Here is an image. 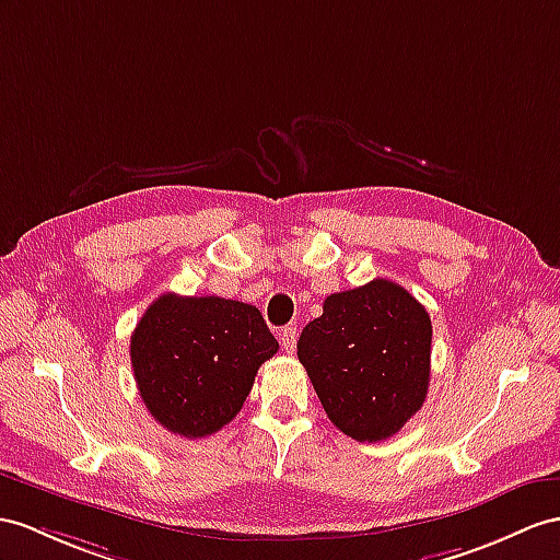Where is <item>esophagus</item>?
<instances>
[{
    "label": "esophagus",
    "instance_id": "1",
    "mask_svg": "<svg viewBox=\"0 0 560 560\" xmlns=\"http://www.w3.org/2000/svg\"><path fill=\"white\" fill-rule=\"evenodd\" d=\"M296 337H299L296 325L282 327V330H280V345H282V349L288 351V353H292V351H294V347H296Z\"/></svg>",
    "mask_w": 560,
    "mask_h": 560
}]
</instances>
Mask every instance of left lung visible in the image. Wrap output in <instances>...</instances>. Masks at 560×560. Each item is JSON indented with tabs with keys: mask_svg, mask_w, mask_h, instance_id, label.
Wrapping results in <instances>:
<instances>
[{
	"mask_svg": "<svg viewBox=\"0 0 560 560\" xmlns=\"http://www.w3.org/2000/svg\"><path fill=\"white\" fill-rule=\"evenodd\" d=\"M432 323L401 284L377 278L330 294L296 357L337 430L383 442L420 411L430 385Z\"/></svg>",
	"mask_w": 560,
	"mask_h": 560,
	"instance_id": "8db88e82",
	"label": "left lung"
}]
</instances>
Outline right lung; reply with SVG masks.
I'll return each mask as SVG.
<instances>
[{
	"label": "right lung",
	"mask_w": 560,
	"mask_h": 560,
	"mask_svg": "<svg viewBox=\"0 0 560 560\" xmlns=\"http://www.w3.org/2000/svg\"><path fill=\"white\" fill-rule=\"evenodd\" d=\"M278 351L261 311L223 296L161 294L130 337L135 383L159 425L209 438L247 401L256 371Z\"/></svg>",
	"instance_id": "obj_1"
}]
</instances>
